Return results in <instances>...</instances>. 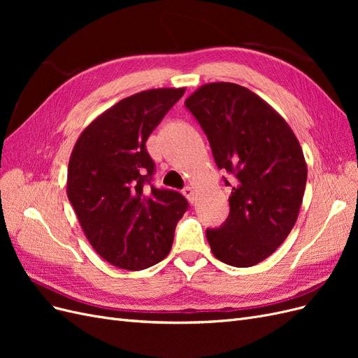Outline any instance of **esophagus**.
Listing matches in <instances>:
<instances>
[{
	"mask_svg": "<svg viewBox=\"0 0 358 358\" xmlns=\"http://www.w3.org/2000/svg\"><path fill=\"white\" fill-rule=\"evenodd\" d=\"M182 192H183V196L188 199V201L192 204L194 203V188L192 187H185Z\"/></svg>",
	"mask_w": 358,
	"mask_h": 358,
	"instance_id": "esophagus-1",
	"label": "esophagus"
}]
</instances>
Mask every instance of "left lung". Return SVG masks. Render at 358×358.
Instances as JSON below:
<instances>
[{
	"instance_id": "1",
	"label": "left lung",
	"mask_w": 358,
	"mask_h": 358,
	"mask_svg": "<svg viewBox=\"0 0 358 358\" xmlns=\"http://www.w3.org/2000/svg\"><path fill=\"white\" fill-rule=\"evenodd\" d=\"M185 106L208 136L216 166L234 176L229 218L206 231L212 252L229 266H255L297 221L308 178L301 146L285 119L245 86L206 83Z\"/></svg>"
}]
</instances>
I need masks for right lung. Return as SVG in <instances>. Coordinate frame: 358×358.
I'll return each instance as SVG.
<instances>
[{
    "label": "right lung",
    "mask_w": 358,
    "mask_h": 358,
    "mask_svg": "<svg viewBox=\"0 0 358 358\" xmlns=\"http://www.w3.org/2000/svg\"><path fill=\"white\" fill-rule=\"evenodd\" d=\"M185 88L134 94L96 116L69 161L67 196L95 252L125 270L148 268L171 249L188 209L182 194L150 185L146 140Z\"/></svg>",
    "instance_id": "right-lung-1"
}]
</instances>
